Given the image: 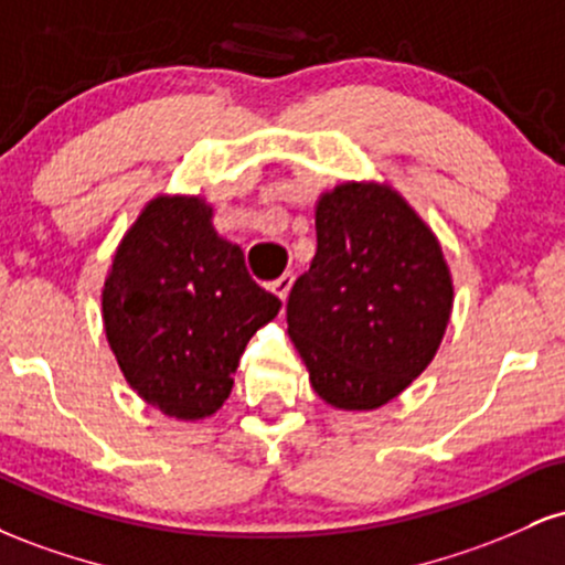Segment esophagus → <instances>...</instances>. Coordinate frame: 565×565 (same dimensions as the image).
I'll list each match as a JSON object with an SVG mask.
<instances>
[{"label": "esophagus", "mask_w": 565, "mask_h": 565, "mask_svg": "<svg viewBox=\"0 0 565 565\" xmlns=\"http://www.w3.org/2000/svg\"><path fill=\"white\" fill-rule=\"evenodd\" d=\"M291 281H295V276L284 274L281 278H276V281L270 284V291H274L278 300H287V295H289V289H291Z\"/></svg>", "instance_id": "1"}]
</instances>
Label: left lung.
<instances>
[{"mask_svg":"<svg viewBox=\"0 0 565 565\" xmlns=\"http://www.w3.org/2000/svg\"><path fill=\"white\" fill-rule=\"evenodd\" d=\"M454 284L436 233L393 185L348 180L316 201V257L289 291V337L310 387L374 412L438 353Z\"/></svg>","mask_w":565,"mask_h":565,"instance_id":"1","label":"left lung"}]
</instances>
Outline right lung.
<instances>
[{"label": "right lung", "instance_id": "right-lung-1", "mask_svg": "<svg viewBox=\"0 0 565 565\" xmlns=\"http://www.w3.org/2000/svg\"><path fill=\"white\" fill-rule=\"evenodd\" d=\"M212 217L201 196H153L116 246L100 295L106 340L129 387L183 423L225 404L246 342L281 308Z\"/></svg>", "mask_w": 565, "mask_h": 565}]
</instances>
